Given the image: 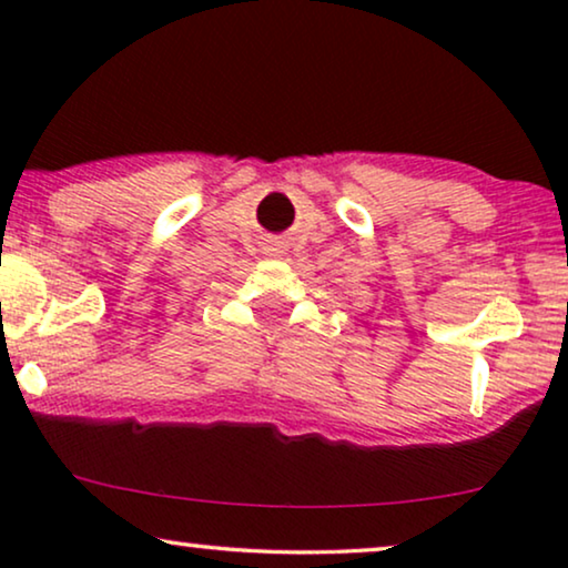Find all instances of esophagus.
Wrapping results in <instances>:
<instances>
[{
    "mask_svg": "<svg viewBox=\"0 0 568 568\" xmlns=\"http://www.w3.org/2000/svg\"><path fill=\"white\" fill-rule=\"evenodd\" d=\"M263 253H266V255L284 253V243L278 237H271V240H266V245H263Z\"/></svg>",
    "mask_w": 568,
    "mask_h": 568,
    "instance_id": "34e87169",
    "label": "esophagus"
}]
</instances>
